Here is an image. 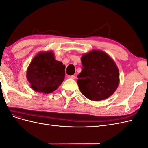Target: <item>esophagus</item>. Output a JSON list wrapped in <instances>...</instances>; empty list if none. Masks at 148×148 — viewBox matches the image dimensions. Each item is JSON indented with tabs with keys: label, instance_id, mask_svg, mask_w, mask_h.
Here are the masks:
<instances>
[{
	"label": "esophagus",
	"instance_id": "obj_1",
	"mask_svg": "<svg viewBox=\"0 0 148 148\" xmlns=\"http://www.w3.org/2000/svg\"><path fill=\"white\" fill-rule=\"evenodd\" d=\"M69 78L70 79H75L76 78V77L75 75H71V76H69Z\"/></svg>",
	"mask_w": 148,
	"mask_h": 148
}]
</instances>
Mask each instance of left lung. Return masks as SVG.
<instances>
[{
	"label": "left lung",
	"mask_w": 148,
	"mask_h": 148,
	"mask_svg": "<svg viewBox=\"0 0 148 148\" xmlns=\"http://www.w3.org/2000/svg\"><path fill=\"white\" fill-rule=\"evenodd\" d=\"M82 70L78 75L79 90L88 99L101 101L117 89L119 71L114 60L103 51L94 50L82 57Z\"/></svg>",
	"instance_id": "obj_1"
}]
</instances>
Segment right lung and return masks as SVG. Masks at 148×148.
I'll return each instance as SVG.
<instances>
[{"instance_id": "right-lung-1", "label": "right lung", "mask_w": 148, "mask_h": 148, "mask_svg": "<svg viewBox=\"0 0 148 148\" xmlns=\"http://www.w3.org/2000/svg\"><path fill=\"white\" fill-rule=\"evenodd\" d=\"M65 66L55 59L52 52L36 56L27 70V78L34 91L51 93L59 88L65 75Z\"/></svg>"}]
</instances>
